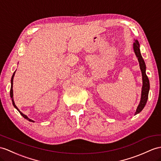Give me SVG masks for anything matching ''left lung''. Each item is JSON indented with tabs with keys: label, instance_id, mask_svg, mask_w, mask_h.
I'll return each mask as SVG.
<instances>
[{
	"label": "left lung",
	"instance_id": "obj_1",
	"mask_svg": "<svg viewBox=\"0 0 161 161\" xmlns=\"http://www.w3.org/2000/svg\"><path fill=\"white\" fill-rule=\"evenodd\" d=\"M133 48H134L135 53L136 54L137 58H138L140 69L142 73V79H143L142 97H141L140 103L138 106V107H137L136 113H135V115H136L137 113H140L143 110L144 107L146 104L147 98H148L149 90H150V82H149V79L146 75V64H145L144 60L142 56V54H141L140 49H139V42L137 40H135L134 44H133Z\"/></svg>",
	"mask_w": 161,
	"mask_h": 161
}]
</instances>
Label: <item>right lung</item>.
<instances>
[{
	"label": "right lung",
	"instance_id": "right-lung-1",
	"mask_svg": "<svg viewBox=\"0 0 161 161\" xmlns=\"http://www.w3.org/2000/svg\"><path fill=\"white\" fill-rule=\"evenodd\" d=\"M15 71L14 72V73L13 74V76H12V77H11V89H10V96H11V98L12 99L11 100H12V103H13V105L14 106V107L17 109V110L19 111V113H20V115L24 117V118H25V119H28L29 121H32V122H33V120H31V119H29V118H28V117H27L26 115H24L23 114V113H22V112H20L19 111V109L18 108V107H16V106H15V103H14V99H13V96H14V94H13V80H14V75H15Z\"/></svg>",
	"mask_w": 161,
	"mask_h": 161
}]
</instances>
